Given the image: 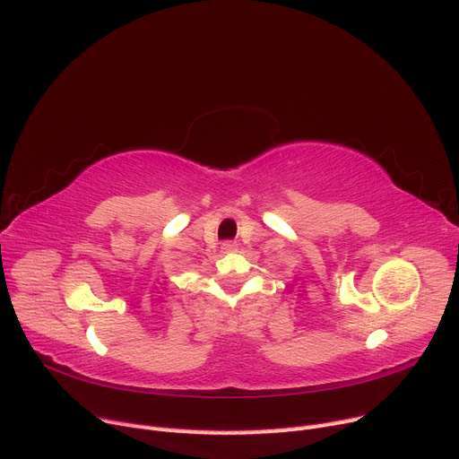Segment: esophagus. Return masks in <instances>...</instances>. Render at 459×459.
I'll return each instance as SVG.
<instances>
[{
  "label": "esophagus",
  "mask_w": 459,
  "mask_h": 459,
  "mask_svg": "<svg viewBox=\"0 0 459 459\" xmlns=\"http://www.w3.org/2000/svg\"><path fill=\"white\" fill-rule=\"evenodd\" d=\"M221 249H223V251H227V253H229V251H234V249H236V247H234V244H229V242H227V244H223V247H221Z\"/></svg>",
  "instance_id": "34e87169"
}]
</instances>
